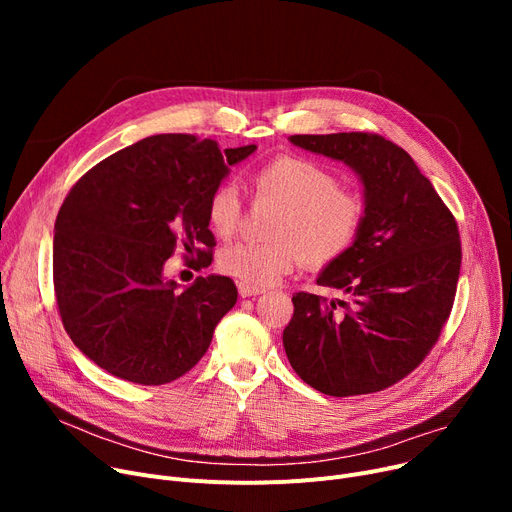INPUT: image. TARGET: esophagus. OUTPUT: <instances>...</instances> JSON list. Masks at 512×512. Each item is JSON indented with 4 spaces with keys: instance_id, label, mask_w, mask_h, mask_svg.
I'll return each instance as SVG.
<instances>
[{
    "instance_id": "obj_1",
    "label": "esophagus",
    "mask_w": 512,
    "mask_h": 512,
    "mask_svg": "<svg viewBox=\"0 0 512 512\" xmlns=\"http://www.w3.org/2000/svg\"><path fill=\"white\" fill-rule=\"evenodd\" d=\"M263 290L261 288H253V286H247V284H238V294L242 299L247 297H257V294H261Z\"/></svg>"
}]
</instances>
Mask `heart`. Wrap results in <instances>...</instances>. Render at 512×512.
<instances>
[{"instance_id":"obj_1","label":"heart","mask_w":512,"mask_h":512,"mask_svg":"<svg viewBox=\"0 0 512 512\" xmlns=\"http://www.w3.org/2000/svg\"><path fill=\"white\" fill-rule=\"evenodd\" d=\"M259 199L282 203L267 242H236L226 247L218 265L224 274L253 288L282 280L305 259L321 267L340 259L359 234L361 199L338 184V178L307 157L280 155L253 174ZM242 201L232 184H220L207 201L209 228L228 238L236 232Z\"/></svg>"}]
</instances>
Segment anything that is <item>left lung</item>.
Masks as SVG:
<instances>
[{
  "label": "left lung",
  "mask_w": 512,
  "mask_h": 512,
  "mask_svg": "<svg viewBox=\"0 0 512 512\" xmlns=\"http://www.w3.org/2000/svg\"><path fill=\"white\" fill-rule=\"evenodd\" d=\"M290 143L351 168L363 186V222L317 284L351 297L297 292L282 334L299 378L328 396L380 392L429 353L450 315L461 272L452 213L413 157L378 134H292Z\"/></svg>",
  "instance_id": "obj_1"
}]
</instances>
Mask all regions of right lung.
<instances>
[{
  "label": "right lung",
  "mask_w": 512,
  "mask_h": 512,
  "mask_svg": "<svg viewBox=\"0 0 512 512\" xmlns=\"http://www.w3.org/2000/svg\"><path fill=\"white\" fill-rule=\"evenodd\" d=\"M255 145L220 149L193 134H157L89 170L53 228V286L80 353L132 384L174 382L205 355L236 303L230 278L180 286L164 276L176 247L209 265L207 201Z\"/></svg>",
  "instance_id": "obj_1"
}]
</instances>
